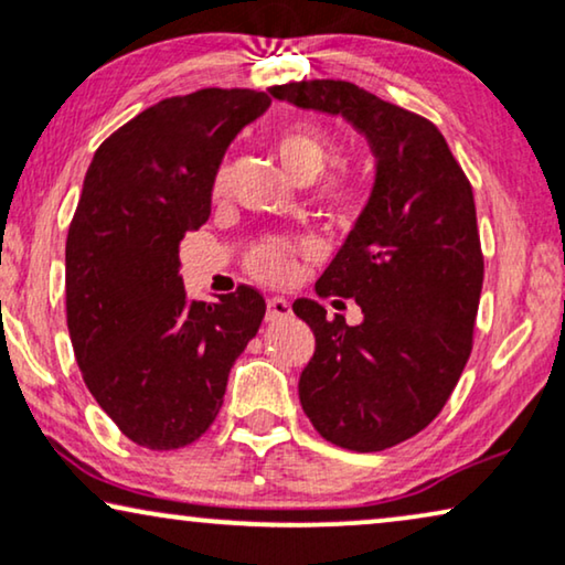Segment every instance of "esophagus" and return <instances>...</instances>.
<instances>
[{
	"instance_id": "obj_1",
	"label": "esophagus",
	"mask_w": 565,
	"mask_h": 565,
	"mask_svg": "<svg viewBox=\"0 0 565 565\" xmlns=\"http://www.w3.org/2000/svg\"><path fill=\"white\" fill-rule=\"evenodd\" d=\"M290 316V303L285 298H269L267 300V321L288 319Z\"/></svg>"
}]
</instances>
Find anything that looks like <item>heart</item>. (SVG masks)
Listing matches in <instances>:
<instances>
[{
  "instance_id": "obj_1",
  "label": "heart",
  "mask_w": 565,
  "mask_h": 565,
  "mask_svg": "<svg viewBox=\"0 0 565 565\" xmlns=\"http://www.w3.org/2000/svg\"><path fill=\"white\" fill-rule=\"evenodd\" d=\"M275 153L292 182H313L331 159H334V141L313 126H290L277 134ZM223 190V174L215 180V192ZM354 195L352 177L337 174L323 184L321 198L331 205H344ZM296 246L288 242H265L252 252L249 269L267 282H282L292 273Z\"/></svg>"
}]
</instances>
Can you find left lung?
Listing matches in <instances>:
<instances>
[{"instance_id": "8db88e82", "label": "left lung", "mask_w": 565, "mask_h": 565, "mask_svg": "<svg viewBox=\"0 0 565 565\" xmlns=\"http://www.w3.org/2000/svg\"><path fill=\"white\" fill-rule=\"evenodd\" d=\"M267 92L350 122L375 157L367 203L316 282L321 298L354 300L362 321L327 319L308 298L292 311L316 337L298 381L316 431L347 450H385L443 412L470 358L483 285L473 190L437 126L358 84L316 79Z\"/></svg>"}]
</instances>
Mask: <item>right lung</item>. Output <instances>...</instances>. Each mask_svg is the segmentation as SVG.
I'll use <instances>...</instances> for the list:
<instances>
[{"label":"right lung","mask_w":565,"mask_h":565,"mask_svg":"<svg viewBox=\"0 0 565 565\" xmlns=\"http://www.w3.org/2000/svg\"><path fill=\"white\" fill-rule=\"evenodd\" d=\"M257 89H200L136 115L95 151L66 238V323L84 383L136 445L177 450L211 427L265 319L242 285L190 300L180 242L211 215L228 146L267 113Z\"/></svg>","instance_id":"add662e5"}]
</instances>
